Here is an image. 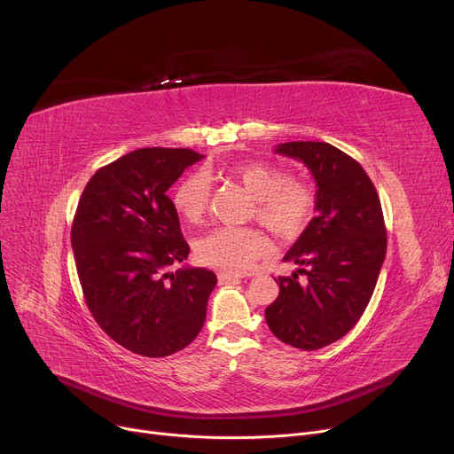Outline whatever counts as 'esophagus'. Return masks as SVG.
<instances>
[{
    "label": "esophagus",
    "mask_w": 454,
    "mask_h": 454,
    "mask_svg": "<svg viewBox=\"0 0 454 454\" xmlns=\"http://www.w3.org/2000/svg\"><path fill=\"white\" fill-rule=\"evenodd\" d=\"M245 276H248V274H243V272H219V281L221 283H230V281L241 279Z\"/></svg>",
    "instance_id": "34e87169"
}]
</instances>
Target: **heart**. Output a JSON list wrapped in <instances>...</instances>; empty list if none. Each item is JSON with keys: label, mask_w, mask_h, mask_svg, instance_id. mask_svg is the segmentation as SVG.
Here are the masks:
<instances>
[{"label": "heart", "mask_w": 454, "mask_h": 454, "mask_svg": "<svg viewBox=\"0 0 454 454\" xmlns=\"http://www.w3.org/2000/svg\"><path fill=\"white\" fill-rule=\"evenodd\" d=\"M233 178L255 200L254 217L279 239L298 237L313 219L317 195L313 187L285 178L276 167L263 161H237L226 167ZM173 206L189 224H199L209 207V180L202 173L185 176L175 189ZM267 241L257 230L221 226L197 241V257L207 267L221 270H245L265 252Z\"/></svg>", "instance_id": "heart-1"}]
</instances>
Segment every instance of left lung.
Masks as SVG:
<instances>
[{
    "mask_svg": "<svg viewBox=\"0 0 454 454\" xmlns=\"http://www.w3.org/2000/svg\"><path fill=\"white\" fill-rule=\"evenodd\" d=\"M278 154L303 161L317 182V217L283 261L265 318L281 342L313 351L342 339L363 317L387 255L380 200L361 163L324 141H289Z\"/></svg>",
    "mask_w": 454,
    "mask_h": 454,
    "instance_id": "left-lung-1",
    "label": "left lung"
}]
</instances>
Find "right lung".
Returning a JSON list of instances; mask_svg holds the SVG:
<instances>
[{"instance_id": "add662e5", "label": "right lung", "mask_w": 454, "mask_h": 454, "mask_svg": "<svg viewBox=\"0 0 454 454\" xmlns=\"http://www.w3.org/2000/svg\"><path fill=\"white\" fill-rule=\"evenodd\" d=\"M204 156L149 147L101 167L86 184L71 247L91 317L119 346L173 355L197 339L217 276L178 267L189 245L167 191Z\"/></svg>"}]
</instances>
